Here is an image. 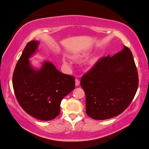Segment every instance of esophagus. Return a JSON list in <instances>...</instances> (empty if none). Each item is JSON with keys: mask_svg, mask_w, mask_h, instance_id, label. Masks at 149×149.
Wrapping results in <instances>:
<instances>
[{"mask_svg": "<svg viewBox=\"0 0 149 149\" xmlns=\"http://www.w3.org/2000/svg\"><path fill=\"white\" fill-rule=\"evenodd\" d=\"M75 86H76V87H77V86H79V84H80V83H79V80H78V79H75Z\"/></svg>", "mask_w": 149, "mask_h": 149, "instance_id": "34e87169", "label": "esophagus"}]
</instances>
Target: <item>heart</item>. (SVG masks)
Listing matches in <instances>:
<instances>
[{
  "label": "heart",
  "mask_w": 149,
  "mask_h": 149,
  "mask_svg": "<svg viewBox=\"0 0 149 149\" xmlns=\"http://www.w3.org/2000/svg\"><path fill=\"white\" fill-rule=\"evenodd\" d=\"M87 52L77 53V54L71 55V56H70V58L73 60H74V61H79V60L84 58L85 56H87ZM98 59H99V56H97V55H96V56H93V57H91V58L88 60V61L87 62V65L88 66H91V65H94L95 64L96 62L98 60ZM64 63L65 64H69L68 62L66 60H64Z\"/></svg>",
  "instance_id": "1"
}]
</instances>
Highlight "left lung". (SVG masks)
I'll list each match as a JSON object with an SVG mask.
<instances>
[{"label": "left lung", "instance_id": "8db88e82", "mask_svg": "<svg viewBox=\"0 0 149 149\" xmlns=\"http://www.w3.org/2000/svg\"><path fill=\"white\" fill-rule=\"evenodd\" d=\"M138 84L137 68L127 47L112 57L102 58L81 79L87 114L98 120L120 114L132 102Z\"/></svg>", "mask_w": 149, "mask_h": 149}]
</instances>
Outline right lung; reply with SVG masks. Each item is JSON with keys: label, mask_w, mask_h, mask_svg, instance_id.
<instances>
[{"label": "right lung", "mask_w": 149, "mask_h": 149, "mask_svg": "<svg viewBox=\"0 0 149 149\" xmlns=\"http://www.w3.org/2000/svg\"><path fill=\"white\" fill-rule=\"evenodd\" d=\"M39 42H27L15 68L12 84L17 102L27 114L44 121L54 119L60 103L75 88V78L59 72L52 62L44 61L39 68L29 60Z\"/></svg>", "instance_id": "right-lung-1"}]
</instances>
